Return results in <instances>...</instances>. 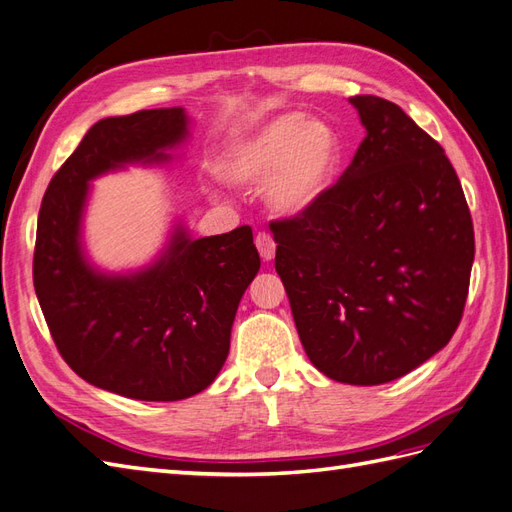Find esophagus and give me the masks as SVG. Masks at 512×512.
I'll return each instance as SVG.
<instances>
[{
	"label": "esophagus",
	"instance_id": "34e87169",
	"mask_svg": "<svg viewBox=\"0 0 512 512\" xmlns=\"http://www.w3.org/2000/svg\"><path fill=\"white\" fill-rule=\"evenodd\" d=\"M256 247H258L262 260L271 262L275 258V241H273V237L269 235V232H258V235H256Z\"/></svg>",
	"mask_w": 512,
	"mask_h": 512
}]
</instances>
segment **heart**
<instances>
[{"label":"heart","mask_w":512,"mask_h":512,"mask_svg":"<svg viewBox=\"0 0 512 512\" xmlns=\"http://www.w3.org/2000/svg\"><path fill=\"white\" fill-rule=\"evenodd\" d=\"M339 162V138L327 121L282 113L232 136L220 160L224 181L241 188L265 183L280 215H303L329 190Z\"/></svg>","instance_id":"b5f03b06"}]
</instances>
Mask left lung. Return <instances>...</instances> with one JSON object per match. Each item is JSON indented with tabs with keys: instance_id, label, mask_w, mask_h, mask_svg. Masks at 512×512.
Returning a JSON list of instances; mask_svg holds the SVG:
<instances>
[{
	"instance_id": "left-lung-1",
	"label": "left lung",
	"mask_w": 512,
	"mask_h": 512,
	"mask_svg": "<svg viewBox=\"0 0 512 512\" xmlns=\"http://www.w3.org/2000/svg\"><path fill=\"white\" fill-rule=\"evenodd\" d=\"M365 138L301 218L275 222V271L312 365L374 386L440 352L459 327L474 228L444 149L389 100H348Z\"/></svg>"
}]
</instances>
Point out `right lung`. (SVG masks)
I'll list each match as a JSON object with an SVG mask.
<instances>
[{
  "instance_id": "right-lung-1",
  "label": "right lung",
  "mask_w": 512,
  "mask_h": 512,
  "mask_svg": "<svg viewBox=\"0 0 512 512\" xmlns=\"http://www.w3.org/2000/svg\"><path fill=\"white\" fill-rule=\"evenodd\" d=\"M185 108L106 117L44 192L34 286L57 350L85 382L141 401L188 399L220 374L243 292L260 269L252 228L194 239L173 220L147 265L106 271L85 245L91 181L168 166L190 141Z\"/></svg>"
}]
</instances>
